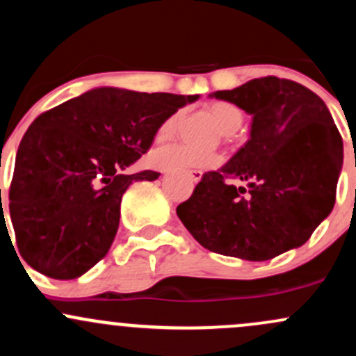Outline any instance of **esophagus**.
<instances>
[{
  "instance_id": "34e87169",
  "label": "esophagus",
  "mask_w": 356,
  "mask_h": 356,
  "mask_svg": "<svg viewBox=\"0 0 356 356\" xmlns=\"http://www.w3.org/2000/svg\"><path fill=\"white\" fill-rule=\"evenodd\" d=\"M188 177L192 178V181H200V178H202V171H198V170H190L188 171Z\"/></svg>"
}]
</instances>
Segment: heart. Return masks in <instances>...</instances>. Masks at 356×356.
<instances>
[{"instance_id":"heart-1","label":"heart","mask_w":356,"mask_h":356,"mask_svg":"<svg viewBox=\"0 0 356 356\" xmlns=\"http://www.w3.org/2000/svg\"><path fill=\"white\" fill-rule=\"evenodd\" d=\"M209 113L217 120L220 131L224 136H232L238 129L243 125L244 113L236 103L231 102H212L209 105ZM181 110L171 113L166 120L156 131V140L158 143H166V140L173 139L177 127L181 120ZM151 163L154 164L159 170L168 171H178L186 170L192 166H216L220 163V156L217 154H195V152L188 151L185 147L179 146H168V147H158L151 152Z\"/></svg>"}]
</instances>
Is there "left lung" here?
<instances>
[{
  "instance_id": "8db88e82",
  "label": "left lung",
  "mask_w": 356,
  "mask_h": 356,
  "mask_svg": "<svg viewBox=\"0 0 356 356\" xmlns=\"http://www.w3.org/2000/svg\"><path fill=\"white\" fill-rule=\"evenodd\" d=\"M210 97L253 115L251 136L220 170L209 171L177 213L213 253L265 261L305 243L330 216L343 140L324 102L277 76Z\"/></svg>"
}]
</instances>
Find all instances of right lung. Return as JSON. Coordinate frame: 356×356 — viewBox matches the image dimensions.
I'll list each match as a JSON object with an SVG mask.
<instances>
[{
    "mask_svg": "<svg viewBox=\"0 0 356 356\" xmlns=\"http://www.w3.org/2000/svg\"><path fill=\"white\" fill-rule=\"evenodd\" d=\"M197 98L97 88L40 113L18 146L10 185L22 258L57 280L79 277L105 258L122 195L134 181L159 177L122 171L147 152L171 113Z\"/></svg>",
    "mask_w": 356,
    "mask_h": 356,
    "instance_id": "obj_1",
    "label": "right lung"
}]
</instances>
